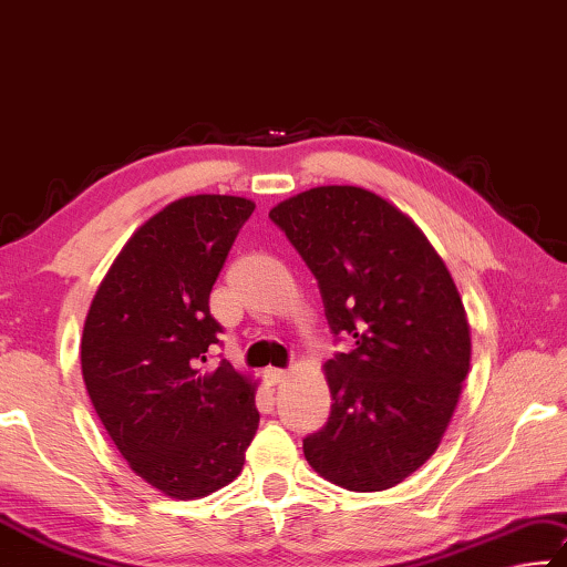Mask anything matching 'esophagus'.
Listing matches in <instances>:
<instances>
[{
    "label": "esophagus",
    "instance_id": "34e87169",
    "mask_svg": "<svg viewBox=\"0 0 567 567\" xmlns=\"http://www.w3.org/2000/svg\"><path fill=\"white\" fill-rule=\"evenodd\" d=\"M286 374H289V371L278 369V367H268V369H266V379H268V382H271V384H281L284 379H286Z\"/></svg>",
    "mask_w": 567,
    "mask_h": 567
}]
</instances>
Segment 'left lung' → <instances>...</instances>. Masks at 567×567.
Returning <instances> with one entry per match:
<instances>
[{"mask_svg":"<svg viewBox=\"0 0 567 567\" xmlns=\"http://www.w3.org/2000/svg\"><path fill=\"white\" fill-rule=\"evenodd\" d=\"M317 276L333 337L331 414L303 440L321 477L354 493L420 470L470 371V323L447 266L416 223L357 185H321L268 213Z\"/></svg>","mask_w":567,"mask_h":567,"instance_id":"8db88e82","label":"left lung"}]
</instances>
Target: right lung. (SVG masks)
I'll use <instances>...</instances> for the list:
<instances>
[{"label": "right lung", "mask_w": 567, "mask_h": 567, "mask_svg": "<svg viewBox=\"0 0 567 567\" xmlns=\"http://www.w3.org/2000/svg\"><path fill=\"white\" fill-rule=\"evenodd\" d=\"M256 203L173 200L130 236L102 278L82 331V377L135 475L175 499L234 482L258 430L256 384L220 359L213 284Z\"/></svg>", "instance_id": "obj_1"}]
</instances>
